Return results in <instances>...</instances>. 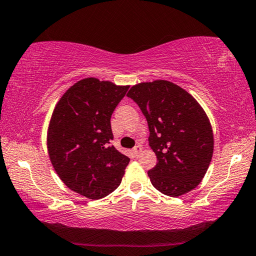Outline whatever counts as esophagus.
I'll list each match as a JSON object with an SVG mask.
<instances>
[{
    "instance_id": "1",
    "label": "esophagus",
    "mask_w": 256,
    "mask_h": 256,
    "mask_svg": "<svg viewBox=\"0 0 256 256\" xmlns=\"http://www.w3.org/2000/svg\"><path fill=\"white\" fill-rule=\"evenodd\" d=\"M140 152H142V146L140 145H137V146H135V148H132V154H134V156H135V158H137L138 156H140Z\"/></svg>"
}]
</instances>
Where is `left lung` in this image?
<instances>
[{
	"instance_id": "1",
	"label": "left lung",
	"mask_w": 256,
	"mask_h": 256,
	"mask_svg": "<svg viewBox=\"0 0 256 256\" xmlns=\"http://www.w3.org/2000/svg\"><path fill=\"white\" fill-rule=\"evenodd\" d=\"M127 96L148 124L150 146L158 158L148 172L152 185L171 198L194 190L213 154L211 124L198 100L166 80L138 84Z\"/></svg>"
}]
</instances>
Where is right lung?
I'll return each mask as SVG.
<instances>
[{"label": "right lung", "instance_id": "add662e5", "mask_svg": "<svg viewBox=\"0 0 256 256\" xmlns=\"http://www.w3.org/2000/svg\"><path fill=\"white\" fill-rule=\"evenodd\" d=\"M129 86L86 78L66 92L54 108L48 132V156L71 190L90 200L120 185L130 158L111 145V116Z\"/></svg>", "mask_w": 256, "mask_h": 256}]
</instances>
